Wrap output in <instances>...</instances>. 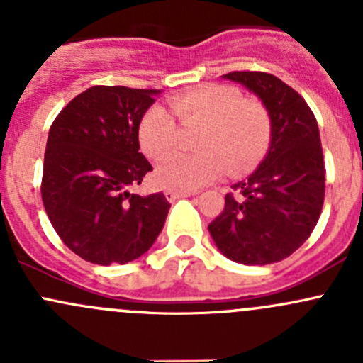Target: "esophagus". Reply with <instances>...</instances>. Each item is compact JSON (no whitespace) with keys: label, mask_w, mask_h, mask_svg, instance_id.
<instances>
[{"label":"esophagus","mask_w":363,"mask_h":363,"mask_svg":"<svg viewBox=\"0 0 363 363\" xmlns=\"http://www.w3.org/2000/svg\"><path fill=\"white\" fill-rule=\"evenodd\" d=\"M189 195H191V193L175 191V189H167V191H164V199H167L168 202H174V200L182 199V196H189Z\"/></svg>","instance_id":"34e87169"}]
</instances>
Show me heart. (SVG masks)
<instances>
[{
	"label": "heart",
	"mask_w": 363,
	"mask_h": 363,
	"mask_svg": "<svg viewBox=\"0 0 363 363\" xmlns=\"http://www.w3.org/2000/svg\"><path fill=\"white\" fill-rule=\"evenodd\" d=\"M172 111L182 128H200L195 155H175L181 131L170 112L151 107L137 128L142 152L163 160L156 181L177 191L199 189L214 181L225 164L232 175L247 170L265 156L272 138V119L265 105L246 98L239 87L208 84L172 100Z\"/></svg>",
	"instance_id": "heart-1"
}]
</instances>
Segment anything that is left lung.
<instances>
[{
  "label": "left lung",
  "instance_id": "left-lung-1",
  "mask_svg": "<svg viewBox=\"0 0 363 363\" xmlns=\"http://www.w3.org/2000/svg\"><path fill=\"white\" fill-rule=\"evenodd\" d=\"M262 98L272 119L267 158L232 186L208 225L226 258L244 265L281 262L309 239L325 200V161L316 117L302 96L265 72H230Z\"/></svg>",
  "mask_w": 363,
  "mask_h": 363
}]
</instances>
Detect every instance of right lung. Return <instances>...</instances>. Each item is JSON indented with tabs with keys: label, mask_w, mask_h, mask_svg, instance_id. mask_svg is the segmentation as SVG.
Segmentation results:
<instances>
[{
	"label": "right lung",
	"mask_w": 363,
	"mask_h": 363,
	"mask_svg": "<svg viewBox=\"0 0 363 363\" xmlns=\"http://www.w3.org/2000/svg\"><path fill=\"white\" fill-rule=\"evenodd\" d=\"M156 89L93 86L50 126L42 200L65 246L96 265L128 263L155 244L170 203L163 193L128 188L152 170L138 152L137 128Z\"/></svg>",
	"instance_id": "1"
}]
</instances>
